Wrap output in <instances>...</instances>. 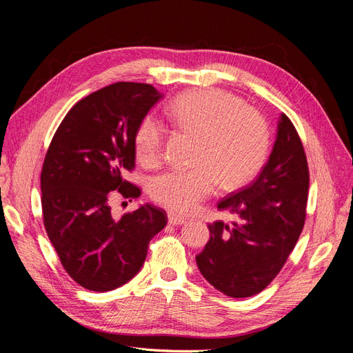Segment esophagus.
I'll use <instances>...</instances> for the list:
<instances>
[{"instance_id": "obj_1", "label": "esophagus", "mask_w": 353, "mask_h": 353, "mask_svg": "<svg viewBox=\"0 0 353 353\" xmlns=\"http://www.w3.org/2000/svg\"><path fill=\"white\" fill-rule=\"evenodd\" d=\"M168 221H169L170 225H183V223H185L184 218H181L178 215H174V213H169Z\"/></svg>"}]
</instances>
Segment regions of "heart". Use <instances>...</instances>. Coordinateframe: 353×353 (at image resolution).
I'll return each mask as SVG.
<instances>
[{"label": "heart", "mask_w": 353, "mask_h": 353, "mask_svg": "<svg viewBox=\"0 0 353 353\" xmlns=\"http://www.w3.org/2000/svg\"><path fill=\"white\" fill-rule=\"evenodd\" d=\"M178 130L197 137L190 169H170L153 178V200L175 213H191L222 188L234 190L259 172L270 154L271 131L265 117L231 92L200 90L181 94L166 109ZM166 130L145 114L134 132V150L144 166L163 156Z\"/></svg>", "instance_id": "heart-1"}]
</instances>
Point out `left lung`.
<instances>
[{
	"label": "left lung",
	"instance_id": "left-lung-1",
	"mask_svg": "<svg viewBox=\"0 0 353 353\" xmlns=\"http://www.w3.org/2000/svg\"><path fill=\"white\" fill-rule=\"evenodd\" d=\"M309 168L294 125L283 113L270 160L253 183L218 203L239 219L209 223L210 239L196 256L201 275L230 297L270 285L293 252L306 218Z\"/></svg>",
	"mask_w": 353,
	"mask_h": 353
}]
</instances>
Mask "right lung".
I'll return each mask as SVG.
<instances>
[{
	"label": "right lung",
	"mask_w": 353,
	"mask_h": 353,
	"mask_svg": "<svg viewBox=\"0 0 353 353\" xmlns=\"http://www.w3.org/2000/svg\"><path fill=\"white\" fill-rule=\"evenodd\" d=\"M160 99L153 85L112 83L74 104L50 143L41 170L44 227L63 268L87 290L130 281L168 222L153 205L121 219L112 213L114 196L141 194L123 175L135 168V128Z\"/></svg>",
	"instance_id": "add662e5"
}]
</instances>
